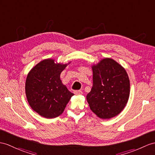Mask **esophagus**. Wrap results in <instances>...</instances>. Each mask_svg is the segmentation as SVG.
<instances>
[{"label": "esophagus", "mask_w": 155, "mask_h": 155, "mask_svg": "<svg viewBox=\"0 0 155 155\" xmlns=\"http://www.w3.org/2000/svg\"><path fill=\"white\" fill-rule=\"evenodd\" d=\"M82 93H83L82 91L80 90L74 91V94H75V95H82Z\"/></svg>", "instance_id": "esophagus-1"}]
</instances>
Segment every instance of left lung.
Wrapping results in <instances>:
<instances>
[{
  "label": "left lung",
  "mask_w": 155,
  "mask_h": 155,
  "mask_svg": "<svg viewBox=\"0 0 155 155\" xmlns=\"http://www.w3.org/2000/svg\"><path fill=\"white\" fill-rule=\"evenodd\" d=\"M93 87L86 98L90 109L102 119L121 112L130 97V84L126 70L115 60L105 58L93 65Z\"/></svg>",
  "instance_id": "1"
}]
</instances>
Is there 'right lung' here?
<instances>
[{
    "mask_svg": "<svg viewBox=\"0 0 155 155\" xmlns=\"http://www.w3.org/2000/svg\"><path fill=\"white\" fill-rule=\"evenodd\" d=\"M68 64L55 63L53 59H45L28 74L25 87L26 97L33 110L44 118H54L62 114L74 95L60 78Z\"/></svg>",
    "mask_w": 155,
    "mask_h": 155,
    "instance_id": "add662e5",
    "label": "right lung"
}]
</instances>
